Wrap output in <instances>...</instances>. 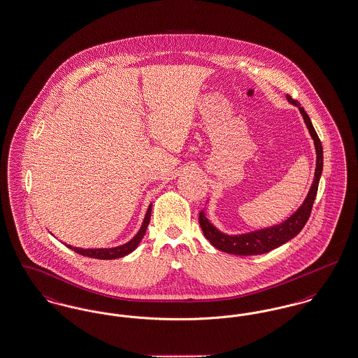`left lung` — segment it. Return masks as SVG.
<instances>
[{"mask_svg":"<svg viewBox=\"0 0 358 358\" xmlns=\"http://www.w3.org/2000/svg\"><path fill=\"white\" fill-rule=\"evenodd\" d=\"M287 101L291 104H294L295 107H298L301 115L303 117L310 136L314 141V148H315L317 159H315L314 180H313L311 187L308 189L306 199L302 205L292 215H289V217H287L285 222L275 224V225L267 227V228L251 231V232L238 234V235H228V234L222 232L219 228H216L212 222H209L205 210H203L200 213V219H199L200 227L204 232L206 240H209V243L219 251L240 256L262 255V254L270 252L271 250H275V248L280 247L282 244L287 243L291 238H295L303 229L305 224L310 217L311 208H313L315 196H317L318 184H320L321 174L324 169V150H322V143L317 136L314 126L308 118L305 108L289 95H287Z\"/></svg>","mask_w":358,"mask_h":358,"instance_id":"1","label":"left lung"}]
</instances>
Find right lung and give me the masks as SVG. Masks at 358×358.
Returning a JSON list of instances; mask_svg holds the SVG:
<instances>
[{"instance_id":"obj_1","label":"right lung","mask_w":358,"mask_h":358,"mask_svg":"<svg viewBox=\"0 0 358 358\" xmlns=\"http://www.w3.org/2000/svg\"><path fill=\"white\" fill-rule=\"evenodd\" d=\"M152 205H149L145 219L142 222V225L139 228V231L136 232V236L130 238L127 243L117 245V247H110V248H80V247H73L71 244H66L69 250L78 252L79 255L87 256V257H94V259H101V260H111V259H118L123 256L131 254L136 247L139 245L141 240L145 236V232L148 229V225L150 222V215H152Z\"/></svg>"}]
</instances>
